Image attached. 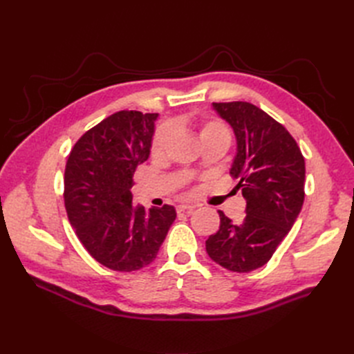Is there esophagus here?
I'll list each match as a JSON object with an SVG mask.
<instances>
[{"instance_id":"1","label":"esophagus","mask_w":354,"mask_h":354,"mask_svg":"<svg viewBox=\"0 0 354 354\" xmlns=\"http://www.w3.org/2000/svg\"><path fill=\"white\" fill-rule=\"evenodd\" d=\"M194 209H195L194 205H178L177 207V212H187V214H190V212H194Z\"/></svg>"}]
</instances>
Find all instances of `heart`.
Segmentation results:
<instances>
[{
  "label": "heart",
  "mask_w": 354,
  "mask_h": 354,
  "mask_svg": "<svg viewBox=\"0 0 354 354\" xmlns=\"http://www.w3.org/2000/svg\"><path fill=\"white\" fill-rule=\"evenodd\" d=\"M230 130L229 128L224 125L220 121H207L203 122L199 128V140H221L224 143L230 142ZM169 137H171V128L167 125L159 127L155 136H153V140H152V146H151V152L153 156H159L162 155L165 147L169 142Z\"/></svg>",
  "instance_id": "obj_1"
}]
</instances>
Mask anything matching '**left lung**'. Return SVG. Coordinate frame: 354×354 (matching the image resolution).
Instances as JSON below:
<instances>
[{"label":"left lung","mask_w":354,"mask_h":354,"mask_svg":"<svg viewBox=\"0 0 354 354\" xmlns=\"http://www.w3.org/2000/svg\"><path fill=\"white\" fill-rule=\"evenodd\" d=\"M236 137L230 174L246 201L242 224L220 214V229L205 242L211 260L248 273L264 266L294 226L304 202L306 164L286 128L248 102L212 103Z\"/></svg>","instance_id":"left-lung-1"}]
</instances>
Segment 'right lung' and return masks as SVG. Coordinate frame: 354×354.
<instances>
[{"mask_svg": "<svg viewBox=\"0 0 354 354\" xmlns=\"http://www.w3.org/2000/svg\"><path fill=\"white\" fill-rule=\"evenodd\" d=\"M158 113L121 111L75 143L65 169V207L77 236L95 261L116 272L151 264L176 209L133 205V176L147 160Z\"/></svg>", "mask_w": 354, "mask_h": 354, "instance_id": "1", "label": "right lung"}]
</instances>
